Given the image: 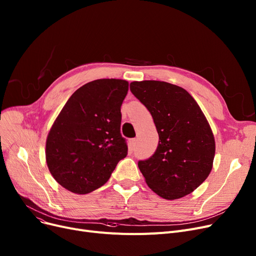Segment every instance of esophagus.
I'll use <instances>...</instances> for the list:
<instances>
[{
  "instance_id": "1",
  "label": "esophagus",
  "mask_w": 256,
  "mask_h": 256,
  "mask_svg": "<svg viewBox=\"0 0 256 256\" xmlns=\"http://www.w3.org/2000/svg\"><path fill=\"white\" fill-rule=\"evenodd\" d=\"M136 146H137V139H132L130 141V150H134L136 148Z\"/></svg>"
}]
</instances>
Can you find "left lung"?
Returning a JSON list of instances; mask_svg holds the SVG:
<instances>
[{
    "instance_id": "8db88e82",
    "label": "left lung",
    "mask_w": 256,
    "mask_h": 256,
    "mask_svg": "<svg viewBox=\"0 0 256 256\" xmlns=\"http://www.w3.org/2000/svg\"><path fill=\"white\" fill-rule=\"evenodd\" d=\"M132 93L154 118L158 144L138 167L150 189L173 200L192 193L212 168L214 138L196 100L184 88L160 80L132 82Z\"/></svg>"
}]
</instances>
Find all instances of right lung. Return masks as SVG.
I'll return each instance as SVG.
<instances>
[{
    "label": "right lung",
    "instance_id": "add662e5",
    "mask_svg": "<svg viewBox=\"0 0 256 256\" xmlns=\"http://www.w3.org/2000/svg\"><path fill=\"white\" fill-rule=\"evenodd\" d=\"M128 91L124 80H96L63 106L48 135L46 158L52 178L66 190L88 194L98 189L126 156L120 108Z\"/></svg>",
    "mask_w": 256,
    "mask_h": 256
}]
</instances>
